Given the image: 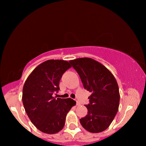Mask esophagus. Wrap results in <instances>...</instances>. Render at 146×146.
<instances>
[{"label":"esophagus","mask_w":146,"mask_h":146,"mask_svg":"<svg viewBox=\"0 0 146 146\" xmlns=\"http://www.w3.org/2000/svg\"><path fill=\"white\" fill-rule=\"evenodd\" d=\"M76 106H80V104H79V103L78 102H77V103H76Z\"/></svg>","instance_id":"1"}]
</instances>
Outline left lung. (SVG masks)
Instances as JSON below:
<instances>
[{"instance_id": "left-lung-1", "label": "left lung", "mask_w": 146, "mask_h": 146, "mask_svg": "<svg viewBox=\"0 0 146 146\" xmlns=\"http://www.w3.org/2000/svg\"><path fill=\"white\" fill-rule=\"evenodd\" d=\"M77 72L85 89L91 93L89 104L85 105L87 114L79 120L91 133L106 130L113 120L119 104L117 81L111 72L96 60L79 58L69 61Z\"/></svg>"}]
</instances>
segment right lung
<instances>
[{"instance_id": "obj_1", "label": "right lung", "mask_w": 146, "mask_h": 146, "mask_svg": "<svg viewBox=\"0 0 146 146\" xmlns=\"http://www.w3.org/2000/svg\"><path fill=\"white\" fill-rule=\"evenodd\" d=\"M71 67L67 61L48 60L29 75L23 89V104L33 124L45 133H57L65 125L67 113L76 104L71 98H55L62 75Z\"/></svg>"}]
</instances>
